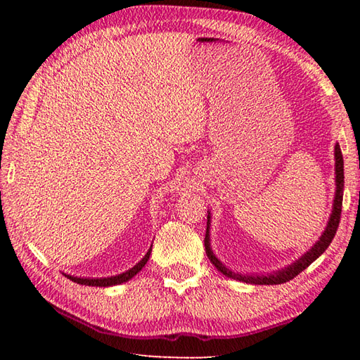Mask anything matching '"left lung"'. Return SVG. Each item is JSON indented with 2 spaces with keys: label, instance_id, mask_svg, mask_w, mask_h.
<instances>
[{
  "label": "left lung",
  "instance_id": "obj_1",
  "mask_svg": "<svg viewBox=\"0 0 360 360\" xmlns=\"http://www.w3.org/2000/svg\"><path fill=\"white\" fill-rule=\"evenodd\" d=\"M335 198H334V207L331 218L328 221V226L325 229L323 235L320 236V240L314 244L309 252H307L302 258H298L294 264H290L285 269L277 271L269 275H243L238 272H233L231 269L219 262V259L213 255V252L210 249V243H209V224H210V213L207 215V229H205V238H204V246H205V254H207L210 263L217 267V269L224 274L226 277L244 281V283H250V285H281V283H286L289 280H292L297 277L302 271L307 269V267L316 262V259L323 254V252L330 246L335 232H338V227L340 223V213H342V200H343V158H342V151L339 143H335Z\"/></svg>",
  "mask_w": 360,
  "mask_h": 360
}]
</instances>
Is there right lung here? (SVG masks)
<instances>
[{
	"instance_id": "obj_1",
	"label": "right lung",
	"mask_w": 360,
	"mask_h": 360,
	"mask_svg": "<svg viewBox=\"0 0 360 360\" xmlns=\"http://www.w3.org/2000/svg\"><path fill=\"white\" fill-rule=\"evenodd\" d=\"M150 254H151V249L147 252V255H145V257L141 259V262L137 263L134 267H131V269L124 272V274L116 275V277H106V278H79V277H72V275H66V274H65V277L72 280L74 283H79V285H86V286L105 288V286L120 285V283H125V281H128L129 278H133L134 275H136L137 272H139L145 264H147L148 258H150Z\"/></svg>"
}]
</instances>
